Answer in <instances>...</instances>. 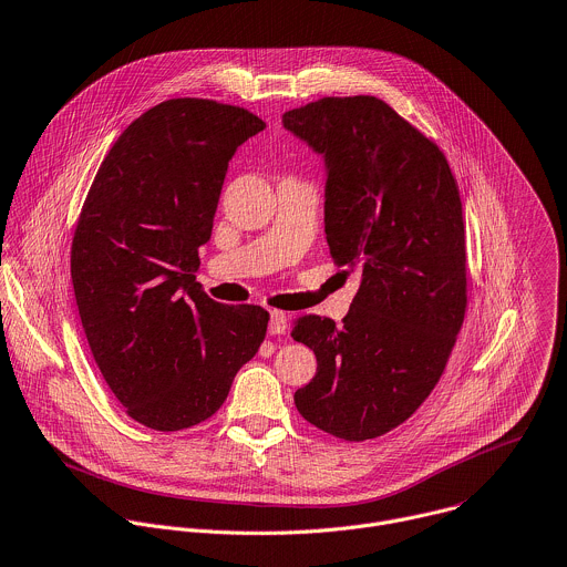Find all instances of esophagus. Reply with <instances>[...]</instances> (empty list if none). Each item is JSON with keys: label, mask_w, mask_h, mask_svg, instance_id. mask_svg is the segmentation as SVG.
I'll return each instance as SVG.
<instances>
[{"label": "esophagus", "mask_w": 567, "mask_h": 567, "mask_svg": "<svg viewBox=\"0 0 567 567\" xmlns=\"http://www.w3.org/2000/svg\"><path fill=\"white\" fill-rule=\"evenodd\" d=\"M287 322H289L287 313H285V311H278V309H274V311L269 313V333H271V336H280V333H285V331H287Z\"/></svg>", "instance_id": "1"}]
</instances>
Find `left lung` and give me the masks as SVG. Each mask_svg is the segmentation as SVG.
<instances>
[{
	"label": "left lung",
	"mask_w": 567,
	"mask_h": 567,
	"mask_svg": "<svg viewBox=\"0 0 567 567\" xmlns=\"http://www.w3.org/2000/svg\"><path fill=\"white\" fill-rule=\"evenodd\" d=\"M324 155V234L360 287L349 316H300L291 336L318 369L293 394L305 421L342 441L405 423L432 394L467 309L465 223L443 151L371 95L322 97L282 115Z\"/></svg>",
	"instance_id": "left-lung-1"
}]
</instances>
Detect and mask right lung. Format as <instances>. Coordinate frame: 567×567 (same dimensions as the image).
<instances>
[{
    "instance_id": "1",
    "label": "right lung",
    "mask_w": 567,
    "mask_h": 567,
    "mask_svg": "<svg viewBox=\"0 0 567 567\" xmlns=\"http://www.w3.org/2000/svg\"><path fill=\"white\" fill-rule=\"evenodd\" d=\"M262 128L240 106L166 100L126 126L89 188L71 245L82 327L106 385L151 430L214 416L265 340L262 307L216 302L196 280L229 159Z\"/></svg>"
}]
</instances>
